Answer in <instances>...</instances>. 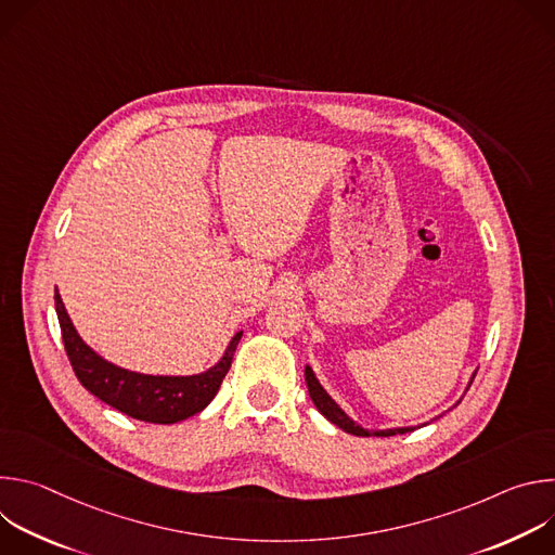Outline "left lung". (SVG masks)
<instances>
[{
    "instance_id": "8db88e82",
    "label": "left lung",
    "mask_w": 555,
    "mask_h": 555,
    "mask_svg": "<svg viewBox=\"0 0 555 555\" xmlns=\"http://www.w3.org/2000/svg\"><path fill=\"white\" fill-rule=\"evenodd\" d=\"M305 382H307L309 398H311V402L315 404V409H319L332 424H336L338 428H343V430L349 433V435H356V437H369V435L392 437V435H404V433L415 430V428H390V430H375V433H369V430L360 428L356 422H351V420L338 409V404L325 392V388L319 384V379H315V375H313V371H311L309 366L305 369Z\"/></svg>"
}]
</instances>
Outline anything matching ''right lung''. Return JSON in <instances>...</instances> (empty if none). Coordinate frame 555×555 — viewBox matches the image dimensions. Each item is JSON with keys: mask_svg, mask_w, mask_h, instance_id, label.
<instances>
[{"mask_svg": "<svg viewBox=\"0 0 555 555\" xmlns=\"http://www.w3.org/2000/svg\"><path fill=\"white\" fill-rule=\"evenodd\" d=\"M54 307L61 325L63 347L78 382L112 409L151 424H176L204 411L217 395L221 379L230 369L234 349L242 340L240 332L230 340L219 364L206 373L191 377L142 375L109 364L78 338L59 292H54Z\"/></svg>", "mask_w": 555, "mask_h": 555, "instance_id": "add662e5", "label": "right lung"}]
</instances>
